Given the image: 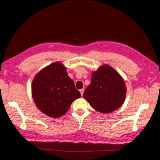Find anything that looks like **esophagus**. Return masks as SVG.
Listing matches in <instances>:
<instances>
[{"label":"esophagus","mask_w":160,"mask_h":160,"mask_svg":"<svg viewBox=\"0 0 160 160\" xmlns=\"http://www.w3.org/2000/svg\"><path fill=\"white\" fill-rule=\"evenodd\" d=\"M79 91H80V94H81V95H82V96H83V91H84L83 89H80Z\"/></svg>","instance_id":"1"}]
</instances>
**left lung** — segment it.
Here are the masks:
<instances>
[{
    "mask_svg": "<svg viewBox=\"0 0 160 160\" xmlns=\"http://www.w3.org/2000/svg\"><path fill=\"white\" fill-rule=\"evenodd\" d=\"M126 95L122 77L112 67L103 64L92 72L91 83L83 96L96 110L110 113L122 105Z\"/></svg>",
    "mask_w": 160,
    "mask_h": 160,
    "instance_id": "8db88e82",
    "label": "left lung"
}]
</instances>
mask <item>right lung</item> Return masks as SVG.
Listing matches in <instances>:
<instances>
[{
    "instance_id": "obj_1",
    "label": "right lung",
    "mask_w": 160,
    "mask_h": 160,
    "mask_svg": "<svg viewBox=\"0 0 160 160\" xmlns=\"http://www.w3.org/2000/svg\"><path fill=\"white\" fill-rule=\"evenodd\" d=\"M32 96L38 108L52 118H60L71 103L81 97L74 82L60 62H53L35 75L32 83Z\"/></svg>"
}]
</instances>
